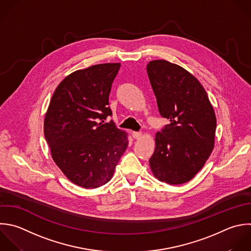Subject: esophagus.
<instances>
[{"label":"esophagus","mask_w":251,"mask_h":251,"mask_svg":"<svg viewBox=\"0 0 251 251\" xmlns=\"http://www.w3.org/2000/svg\"><path fill=\"white\" fill-rule=\"evenodd\" d=\"M131 135H132L133 138L138 139V138H140V137L142 136V133H141V132H137V131H132V132H131Z\"/></svg>","instance_id":"1"}]
</instances>
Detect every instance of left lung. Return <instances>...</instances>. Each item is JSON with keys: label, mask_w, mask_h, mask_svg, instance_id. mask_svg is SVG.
I'll return each mask as SVG.
<instances>
[{"label": "left lung", "mask_w": 251, "mask_h": 251, "mask_svg": "<svg viewBox=\"0 0 251 251\" xmlns=\"http://www.w3.org/2000/svg\"><path fill=\"white\" fill-rule=\"evenodd\" d=\"M147 74L159 113L170 120L155 135L151 171L169 184L187 182L214 149L217 121L213 106L198 79L180 66L155 60L148 63Z\"/></svg>", "instance_id": "obj_1"}]
</instances>
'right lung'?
Wrapping results in <instances>:
<instances>
[{
  "instance_id": "right-lung-1",
  "label": "right lung",
  "mask_w": 251,
  "mask_h": 251,
  "mask_svg": "<svg viewBox=\"0 0 251 251\" xmlns=\"http://www.w3.org/2000/svg\"><path fill=\"white\" fill-rule=\"evenodd\" d=\"M120 63L91 66L74 72L56 88L44 120L51 155L75 184L96 188L113 177L126 151L127 133L113 122L109 94Z\"/></svg>"
}]
</instances>
